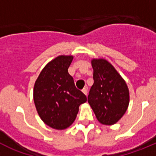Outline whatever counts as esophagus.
Masks as SVG:
<instances>
[{
    "label": "esophagus",
    "mask_w": 156,
    "mask_h": 156,
    "mask_svg": "<svg viewBox=\"0 0 156 156\" xmlns=\"http://www.w3.org/2000/svg\"><path fill=\"white\" fill-rule=\"evenodd\" d=\"M82 91H83V93L86 95V96L87 95V88H83V89L82 90Z\"/></svg>",
    "instance_id": "34e87169"
}]
</instances>
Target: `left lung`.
Listing matches in <instances>:
<instances>
[{"label":"left lung","instance_id":"8db88e82","mask_svg":"<svg viewBox=\"0 0 156 156\" xmlns=\"http://www.w3.org/2000/svg\"><path fill=\"white\" fill-rule=\"evenodd\" d=\"M94 84L87 101L97 117L105 125L118 122L129 105V90L126 83L113 66L105 59H93Z\"/></svg>","mask_w":156,"mask_h":156}]
</instances>
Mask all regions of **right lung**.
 <instances>
[{
    "instance_id": "obj_1",
    "label": "right lung",
    "mask_w": 156,
    "mask_h": 156,
    "mask_svg": "<svg viewBox=\"0 0 156 156\" xmlns=\"http://www.w3.org/2000/svg\"><path fill=\"white\" fill-rule=\"evenodd\" d=\"M73 56L61 55L41 71L34 85L37 112L48 126L57 129L69 127L76 119L79 106L87 101L84 94L75 86L68 69Z\"/></svg>"
}]
</instances>
